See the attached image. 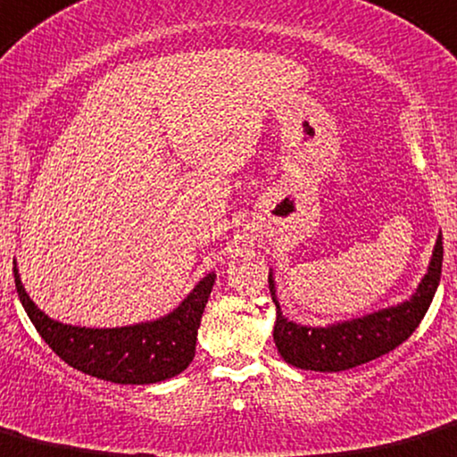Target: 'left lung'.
I'll list each match as a JSON object with an SVG mask.
<instances>
[{"label": "left lung", "mask_w": 457, "mask_h": 457, "mask_svg": "<svg viewBox=\"0 0 457 457\" xmlns=\"http://www.w3.org/2000/svg\"><path fill=\"white\" fill-rule=\"evenodd\" d=\"M440 273H443V234L436 238L429 267L410 300L328 326H304L282 315L273 271H269V291L276 304L273 342L278 353L293 368L313 370V372H342L383 357L419 328L438 289Z\"/></svg>", "instance_id": "1"}]
</instances>
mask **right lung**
<instances>
[{"label": "right lung", "instance_id": "add662e5", "mask_svg": "<svg viewBox=\"0 0 457 457\" xmlns=\"http://www.w3.org/2000/svg\"><path fill=\"white\" fill-rule=\"evenodd\" d=\"M19 300L46 344L67 366L89 377L122 386H148L177 377L195 359L196 330L216 273L201 278L177 309L164 317L115 328H85L47 317L21 285L17 261H12Z\"/></svg>", "mask_w": 457, "mask_h": 457}]
</instances>
